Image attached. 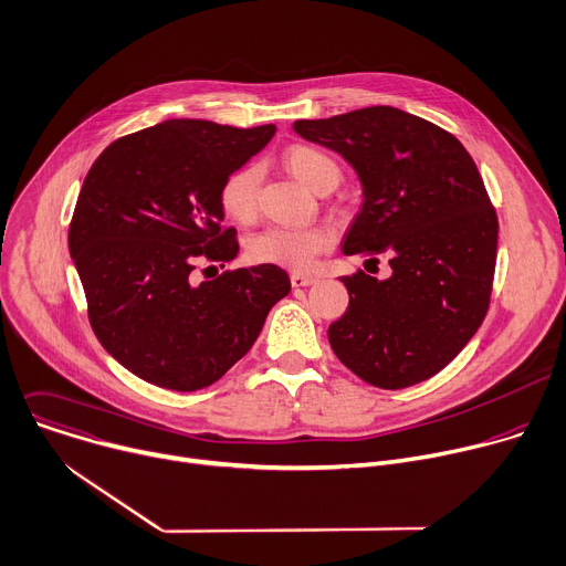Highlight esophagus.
<instances>
[{"label":"esophagus","mask_w":566,"mask_h":566,"mask_svg":"<svg viewBox=\"0 0 566 566\" xmlns=\"http://www.w3.org/2000/svg\"><path fill=\"white\" fill-rule=\"evenodd\" d=\"M290 281H292V287H307V285H314V283H316V276H310V274H292Z\"/></svg>","instance_id":"obj_1"}]
</instances>
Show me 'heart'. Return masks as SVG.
Listing matches in <instances>:
<instances>
[{"instance_id":"1","label":"heart","mask_w":566,"mask_h":566,"mask_svg":"<svg viewBox=\"0 0 566 566\" xmlns=\"http://www.w3.org/2000/svg\"><path fill=\"white\" fill-rule=\"evenodd\" d=\"M283 165L312 191L336 187L338 178H342L338 165L325 151L307 145L287 147L283 154ZM261 178L263 171L254 163L234 169L222 180L218 191L222 211L239 222H250L256 216ZM329 243L332 234L325 228H283V224H274V228H268L250 239L248 252L256 263L307 270L314 265L316 256L329 248Z\"/></svg>"}]
</instances>
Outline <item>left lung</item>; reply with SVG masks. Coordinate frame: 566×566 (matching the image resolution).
Instances as JSON below:
<instances>
[{"mask_svg": "<svg viewBox=\"0 0 566 566\" xmlns=\"http://www.w3.org/2000/svg\"><path fill=\"white\" fill-rule=\"evenodd\" d=\"M294 132L342 154L364 202L344 254L377 261L392 276H342L350 305L327 327L334 355L366 384L399 390L453 361L482 325L495 274L497 216L464 145L395 106H368Z\"/></svg>", "mask_w": 566, "mask_h": 566, "instance_id": "obj_1", "label": "left lung"}]
</instances>
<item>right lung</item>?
Wrapping results in <instances>:
<instances>
[{
  "mask_svg": "<svg viewBox=\"0 0 566 566\" xmlns=\"http://www.w3.org/2000/svg\"><path fill=\"white\" fill-rule=\"evenodd\" d=\"M274 132L167 120L111 143L91 165L69 252L97 342L136 377L178 392L211 386L287 296V272L270 263L193 276L198 261L237 259L218 191Z\"/></svg>",
  "mask_w": 566,
  "mask_h": 566,
  "instance_id": "add662e5",
  "label": "right lung"
}]
</instances>
